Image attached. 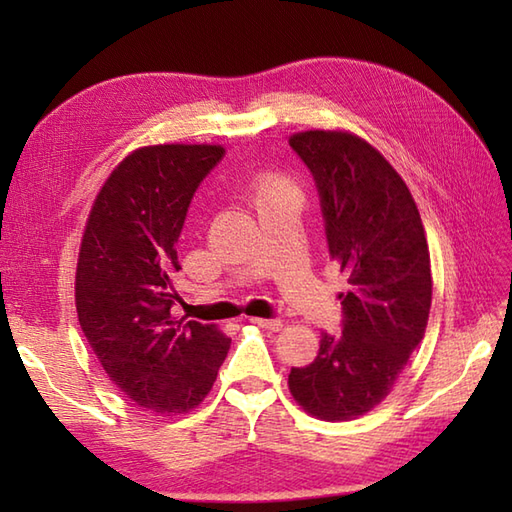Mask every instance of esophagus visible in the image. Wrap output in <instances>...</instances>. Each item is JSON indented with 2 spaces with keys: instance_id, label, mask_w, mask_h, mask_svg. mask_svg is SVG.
I'll return each mask as SVG.
<instances>
[{
  "instance_id": "esophagus-1",
  "label": "esophagus",
  "mask_w": 512,
  "mask_h": 512,
  "mask_svg": "<svg viewBox=\"0 0 512 512\" xmlns=\"http://www.w3.org/2000/svg\"><path fill=\"white\" fill-rule=\"evenodd\" d=\"M250 323L257 325V328L273 330V332H277L281 328V321L279 319H250Z\"/></svg>"
}]
</instances>
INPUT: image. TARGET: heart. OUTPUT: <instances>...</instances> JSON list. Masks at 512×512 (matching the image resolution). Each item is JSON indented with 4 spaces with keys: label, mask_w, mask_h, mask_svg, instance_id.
Returning <instances> with one entry per match:
<instances>
[{
    "label": "heart",
    "mask_w": 512,
    "mask_h": 512,
    "mask_svg": "<svg viewBox=\"0 0 512 512\" xmlns=\"http://www.w3.org/2000/svg\"><path fill=\"white\" fill-rule=\"evenodd\" d=\"M286 195H297V189L295 184H292V180L284 176V173L262 171L257 173L253 182H250V200L255 202V206L277 200V198H286Z\"/></svg>",
    "instance_id": "heart-1"
}]
</instances>
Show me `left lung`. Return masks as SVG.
<instances>
[{
  "instance_id": "left-lung-1",
  "label": "left lung",
  "mask_w": 512,
  "mask_h": 512,
  "mask_svg": "<svg viewBox=\"0 0 512 512\" xmlns=\"http://www.w3.org/2000/svg\"><path fill=\"white\" fill-rule=\"evenodd\" d=\"M290 147L319 187L332 262L347 281L343 332L321 334L319 354L292 367L290 394L312 418L365 416L394 389L424 339L431 259L418 206L400 173L365 138L308 129Z\"/></svg>"
}]
</instances>
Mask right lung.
<instances>
[{
  "mask_svg": "<svg viewBox=\"0 0 512 512\" xmlns=\"http://www.w3.org/2000/svg\"><path fill=\"white\" fill-rule=\"evenodd\" d=\"M222 145H149L103 182L83 228L74 277L81 330L105 374L158 416L209 396L231 339L217 325L176 321V244L198 184Z\"/></svg>",
  "mask_w": 512,
  "mask_h": 512,
  "instance_id": "obj_1",
  "label": "right lung"
}]
</instances>
